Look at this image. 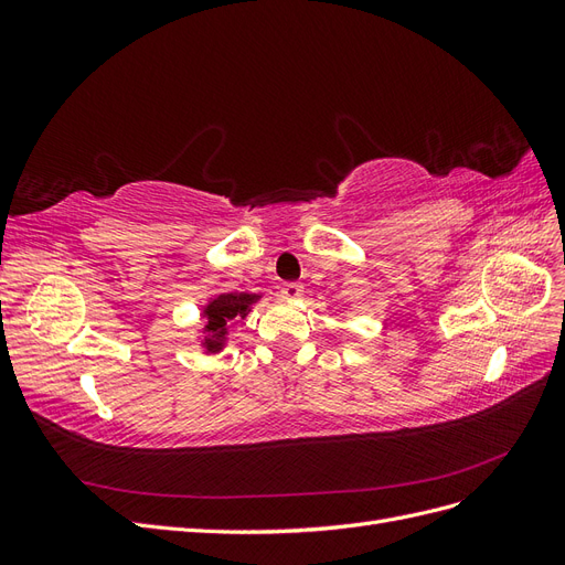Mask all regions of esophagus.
<instances>
[{
	"label": "esophagus",
	"instance_id": "obj_1",
	"mask_svg": "<svg viewBox=\"0 0 565 565\" xmlns=\"http://www.w3.org/2000/svg\"><path fill=\"white\" fill-rule=\"evenodd\" d=\"M280 295H282V299H299L301 295H303V285L301 282H287V285H282L280 287Z\"/></svg>",
	"mask_w": 565,
	"mask_h": 565
}]
</instances>
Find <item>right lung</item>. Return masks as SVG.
<instances>
[{
  "mask_svg": "<svg viewBox=\"0 0 565 565\" xmlns=\"http://www.w3.org/2000/svg\"><path fill=\"white\" fill-rule=\"evenodd\" d=\"M262 299V295H249V292H228V295H216L207 301L202 309L204 328H202V349L204 353H218L226 347L228 341V322L235 318H247L252 306Z\"/></svg>",
  "mask_w": 565,
  "mask_h": 565,
  "instance_id": "1",
  "label": "right lung"
}]
</instances>
